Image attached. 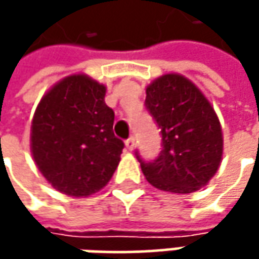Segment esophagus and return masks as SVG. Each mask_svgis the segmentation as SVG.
Here are the masks:
<instances>
[{"instance_id": "esophagus-1", "label": "esophagus", "mask_w": 259, "mask_h": 259, "mask_svg": "<svg viewBox=\"0 0 259 259\" xmlns=\"http://www.w3.org/2000/svg\"><path fill=\"white\" fill-rule=\"evenodd\" d=\"M125 145H126V148L128 150H134L135 147V137L134 135H131L128 140H125Z\"/></svg>"}]
</instances>
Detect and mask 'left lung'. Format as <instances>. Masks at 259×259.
Masks as SVG:
<instances>
[{"label": "left lung", "mask_w": 259, "mask_h": 259, "mask_svg": "<svg viewBox=\"0 0 259 259\" xmlns=\"http://www.w3.org/2000/svg\"><path fill=\"white\" fill-rule=\"evenodd\" d=\"M145 108L161 134V151L145 161L147 182L170 193H192L207 183L222 158V130L209 101L180 75H164L147 88Z\"/></svg>", "instance_id": "8db88e82"}]
</instances>
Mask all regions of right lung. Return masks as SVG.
<instances>
[{
    "label": "right lung",
    "instance_id": "right-lung-1",
    "mask_svg": "<svg viewBox=\"0 0 259 259\" xmlns=\"http://www.w3.org/2000/svg\"><path fill=\"white\" fill-rule=\"evenodd\" d=\"M104 85L73 75L41 98L31 124V151L38 170L62 193H96L115 173L124 143L115 137L114 111Z\"/></svg>",
    "mask_w": 259,
    "mask_h": 259
}]
</instances>
